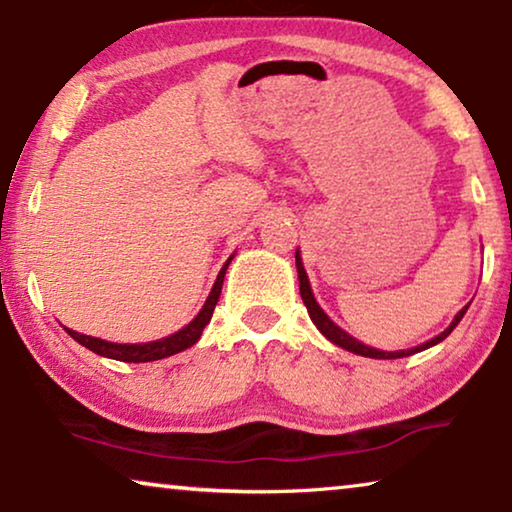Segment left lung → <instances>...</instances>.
<instances>
[{
	"label": "left lung",
	"instance_id": "8db88e82",
	"mask_svg": "<svg viewBox=\"0 0 512 512\" xmlns=\"http://www.w3.org/2000/svg\"><path fill=\"white\" fill-rule=\"evenodd\" d=\"M297 273H299V292H301V299H304V304H306V308H308V315H311V320L315 322V327H318L322 334H325L331 343L334 345H338V348H345L348 352H355V355H362V357H371V359H399V357H408V355H413V352H420V350H427V348H431V345H436V343H441L443 338H448L450 334H452V329H455L457 325H459V320L464 318V313H466V308L469 306H464L462 311H459L457 315H455V320L450 322V327L443 331V334H438L436 338H431V341H427V343H422V345H417V348H410V350H399V352H385V350H376V348H369V345H364V343H359L357 338H352L348 331H343L341 327H336L334 322L329 320V315L322 311V308L318 306V301H315V297H313V290H311V283H308V276H306V269H304V264H301V255H299V250H297Z\"/></svg>",
	"mask_w": 512,
	"mask_h": 512
}]
</instances>
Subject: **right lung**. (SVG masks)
I'll list each match as a JSON object with an SVG mask.
<instances>
[{
  "instance_id": "right-lung-1",
  "label": "right lung",
  "mask_w": 512,
  "mask_h": 512,
  "mask_svg": "<svg viewBox=\"0 0 512 512\" xmlns=\"http://www.w3.org/2000/svg\"><path fill=\"white\" fill-rule=\"evenodd\" d=\"M234 255L227 259L225 266H222L218 278H215L213 283V290L208 294L206 304L201 306V311L197 313V318H194L190 325H185L181 331H176V334H171L167 338H160V341H150V343H111V341H104V338H95V336H85V334H78L74 329H67V334L78 341L85 348L97 352V355L102 357H109V359H118V362H134V364H141V362H155V359H164V357H171L176 355V352H183L187 348H192L194 343L199 341L201 331L204 327L211 322V315L215 311V304H218L220 299V292H222V280H225V273H227V266L232 262Z\"/></svg>"
}]
</instances>
